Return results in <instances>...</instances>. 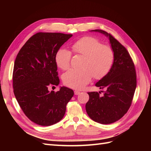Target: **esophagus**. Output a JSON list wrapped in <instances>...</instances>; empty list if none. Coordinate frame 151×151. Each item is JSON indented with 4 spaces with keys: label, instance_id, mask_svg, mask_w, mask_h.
Returning a JSON list of instances; mask_svg holds the SVG:
<instances>
[{
    "label": "esophagus",
    "instance_id": "34e87169",
    "mask_svg": "<svg viewBox=\"0 0 151 151\" xmlns=\"http://www.w3.org/2000/svg\"><path fill=\"white\" fill-rule=\"evenodd\" d=\"M80 93H81V91H78V90H75V95H79Z\"/></svg>",
    "mask_w": 151,
    "mask_h": 151
}]
</instances>
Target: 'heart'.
<instances>
[{
	"label": "heart",
	"mask_w": 151,
	"mask_h": 151,
	"mask_svg": "<svg viewBox=\"0 0 151 151\" xmlns=\"http://www.w3.org/2000/svg\"><path fill=\"white\" fill-rule=\"evenodd\" d=\"M73 52L85 57L82 70L70 69L64 74V84L74 89H82L91 81L92 76L100 80L110 71L115 61V52L111 47L104 45L97 38L84 37L74 42ZM71 51L61 48L57 51L55 60L57 65L65 70L70 67Z\"/></svg>",
	"instance_id": "b5f03b06"
}]
</instances>
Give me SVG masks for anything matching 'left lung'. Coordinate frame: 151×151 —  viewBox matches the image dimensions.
Segmentation results:
<instances>
[{
    "instance_id": "8db88e82",
    "label": "left lung",
    "mask_w": 151,
    "mask_h": 151,
    "mask_svg": "<svg viewBox=\"0 0 151 151\" xmlns=\"http://www.w3.org/2000/svg\"><path fill=\"white\" fill-rule=\"evenodd\" d=\"M109 37L115 52L113 67L108 75L95 86L106 91L88 92L89 101L86 110L92 120L101 124H110L118 121L130 108L136 88L135 66L126 48L110 34L102 30H93Z\"/></svg>"
}]
</instances>
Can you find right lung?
Instances as JSON below:
<instances>
[{"label":"right lung","mask_w":151,"mask_h":151,"mask_svg":"<svg viewBox=\"0 0 151 151\" xmlns=\"http://www.w3.org/2000/svg\"><path fill=\"white\" fill-rule=\"evenodd\" d=\"M72 36L38 32L25 43L15 58L13 71L15 98L25 115L41 126H50L62 120L74 95L66 87H61L57 92L48 89L59 84L55 56Z\"/></svg>","instance_id":"1"}]
</instances>
